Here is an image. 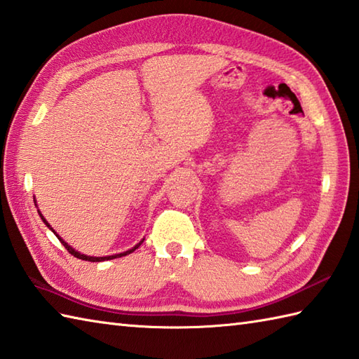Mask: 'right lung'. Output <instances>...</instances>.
Here are the masks:
<instances>
[{
	"mask_svg": "<svg viewBox=\"0 0 359 359\" xmlns=\"http://www.w3.org/2000/svg\"><path fill=\"white\" fill-rule=\"evenodd\" d=\"M34 203H35V198H34ZM39 214H40V217H41V220H43V223H45L46 226H48V228L50 229V231H53L54 233H55V237L58 238V240H60V243L65 246V248H67V250H68V252L71 254V255H74V257H77V259H82V260H88V262H104V260H111V259H118V257H123V255H128L130 252H133L135 250H137V248L139 246H141V243H142V241H144V238L141 240V241H139V243L137 245H135L133 248H131V250H128V251H123V252H121V254H113V255H105V257H93V255H85V254H82V252H79V251H76L74 250V248H71L68 243H67V241H65L60 236H58V233L53 229V228H50V224L46 222V218L45 217H43L41 215V212L39 210Z\"/></svg>",
	"mask_w": 359,
	"mask_h": 359,
	"instance_id": "right-lung-1",
	"label": "right lung"
}]
</instances>
